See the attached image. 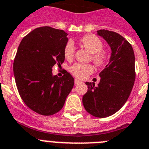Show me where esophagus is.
Instances as JSON below:
<instances>
[{
  "label": "esophagus",
  "instance_id": "esophagus-1",
  "mask_svg": "<svg viewBox=\"0 0 149 149\" xmlns=\"http://www.w3.org/2000/svg\"><path fill=\"white\" fill-rule=\"evenodd\" d=\"M74 82L76 85H77V84H79V83H81V81H79V80H78V79H75Z\"/></svg>",
  "mask_w": 149,
  "mask_h": 149
}]
</instances>
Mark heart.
Instances as JSON below:
<instances>
[{
  "label": "heart",
  "instance_id": "b5f03b06",
  "mask_svg": "<svg viewBox=\"0 0 149 149\" xmlns=\"http://www.w3.org/2000/svg\"><path fill=\"white\" fill-rule=\"evenodd\" d=\"M80 44L92 54L91 59L98 66L103 65L107 62L108 55L105 51L102 50L103 43L101 40L95 35L87 34L79 40ZM75 53V46L73 41H67L64 48V55L67 60L73 58ZM70 73L80 79H84L93 73L94 67L91 64H75L70 68Z\"/></svg>",
  "mask_w": 149,
  "mask_h": 149
}]
</instances>
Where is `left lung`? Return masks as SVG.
<instances>
[{
	"label": "left lung",
	"instance_id": "8db88e82",
	"mask_svg": "<svg viewBox=\"0 0 149 149\" xmlns=\"http://www.w3.org/2000/svg\"><path fill=\"white\" fill-rule=\"evenodd\" d=\"M97 32L110 47L111 56L100 73L97 86L94 82H85L88 91L82 103L93 116L106 118L119 110L130 96L136 78L135 55L131 45L120 34L107 30Z\"/></svg>",
	"mask_w": 149,
	"mask_h": 149
}]
</instances>
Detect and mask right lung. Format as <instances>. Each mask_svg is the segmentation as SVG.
Instances as JSON below:
<instances>
[{"label":"right lung","instance_id":"add662e5","mask_svg":"<svg viewBox=\"0 0 149 149\" xmlns=\"http://www.w3.org/2000/svg\"><path fill=\"white\" fill-rule=\"evenodd\" d=\"M67 41L63 30L41 27L25 36L18 48L13 64L18 91L24 103L42 116L59 112L74 85L67 71L61 78L52 74L53 66L64 61Z\"/></svg>","mask_w":149,"mask_h":149}]
</instances>
